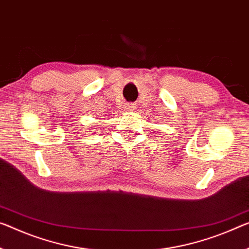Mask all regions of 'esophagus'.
Instances as JSON below:
<instances>
[{
	"mask_svg": "<svg viewBox=\"0 0 249 249\" xmlns=\"http://www.w3.org/2000/svg\"><path fill=\"white\" fill-rule=\"evenodd\" d=\"M135 108H136L135 103H125L124 105V109L127 110V111H133Z\"/></svg>",
	"mask_w": 249,
	"mask_h": 249,
	"instance_id": "esophagus-1",
	"label": "esophagus"
}]
</instances>
